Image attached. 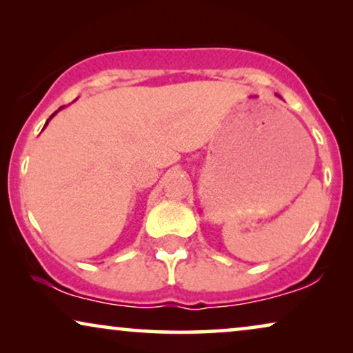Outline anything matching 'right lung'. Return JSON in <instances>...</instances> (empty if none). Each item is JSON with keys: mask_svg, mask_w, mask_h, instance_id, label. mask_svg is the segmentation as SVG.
I'll return each mask as SVG.
<instances>
[{"mask_svg": "<svg viewBox=\"0 0 353 353\" xmlns=\"http://www.w3.org/2000/svg\"><path fill=\"white\" fill-rule=\"evenodd\" d=\"M62 108H64V105H62ZM62 108H59V110H61V109H62ZM56 114H57V110H56V112H54V114H52V115H51V117H50V119H48V120H46V123H45V127H43V128H46V125H48V123H50V120H51V119H52V117H54V115H56Z\"/></svg>", "mask_w": 353, "mask_h": 353, "instance_id": "add662e5", "label": "right lung"}]
</instances>
